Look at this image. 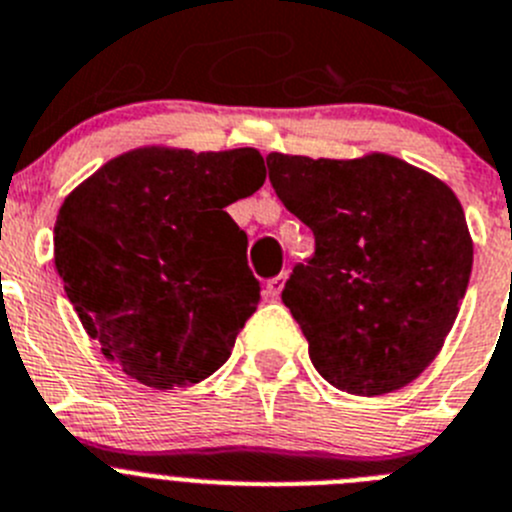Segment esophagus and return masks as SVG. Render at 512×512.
<instances>
[{"label":"esophagus","instance_id":"34e87169","mask_svg":"<svg viewBox=\"0 0 512 512\" xmlns=\"http://www.w3.org/2000/svg\"><path fill=\"white\" fill-rule=\"evenodd\" d=\"M285 280H288V272H280V275H275V278L272 280H267V295H270V298H278L280 295V290H283V285H285Z\"/></svg>","mask_w":512,"mask_h":512}]
</instances>
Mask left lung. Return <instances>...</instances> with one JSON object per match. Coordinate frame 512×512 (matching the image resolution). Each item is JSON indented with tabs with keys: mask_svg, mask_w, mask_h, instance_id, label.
I'll use <instances>...</instances> for the list:
<instances>
[{
	"mask_svg": "<svg viewBox=\"0 0 512 512\" xmlns=\"http://www.w3.org/2000/svg\"><path fill=\"white\" fill-rule=\"evenodd\" d=\"M267 171L315 237L283 303L318 374L358 396L412 384L452 331L470 283L472 237L455 191L389 154H270Z\"/></svg>",
	"mask_w": 512,
	"mask_h": 512,
	"instance_id": "8db88e82",
	"label": "left lung"
}]
</instances>
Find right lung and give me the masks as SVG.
Masks as SVG:
<instances>
[{
	"instance_id": "add662e5",
	"label": "right lung",
	"mask_w": 512,
	"mask_h": 512,
	"mask_svg": "<svg viewBox=\"0 0 512 512\" xmlns=\"http://www.w3.org/2000/svg\"><path fill=\"white\" fill-rule=\"evenodd\" d=\"M265 184L255 148L146 146L75 186L55 267L85 333L151 389L212 376L260 303L247 234L224 209Z\"/></svg>"
}]
</instances>
